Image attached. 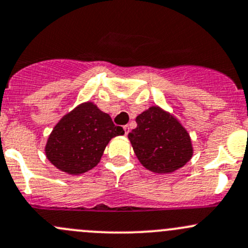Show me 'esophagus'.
<instances>
[{
	"label": "esophagus",
	"mask_w": 248,
	"mask_h": 248,
	"mask_svg": "<svg viewBox=\"0 0 248 248\" xmlns=\"http://www.w3.org/2000/svg\"><path fill=\"white\" fill-rule=\"evenodd\" d=\"M124 134H128V132H129V126L128 124H126V126H124Z\"/></svg>",
	"instance_id": "esophagus-1"
}]
</instances>
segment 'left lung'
Masks as SVG:
<instances>
[{
    "label": "left lung",
    "instance_id": "obj_1",
    "mask_svg": "<svg viewBox=\"0 0 248 248\" xmlns=\"http://www.w3.org/2000/svg\"><path fill=\"white\" fill-rule=\"evenodd\" d=\"M137 128L128 134L135 155L147 170L170 173L183 168L194 155L189 133L160 107H150L137 116Z\"/></svg>",
    "mask_w": 248,
    "mask_h": 248
}]
</instances>
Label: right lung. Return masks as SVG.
<instances>
[{"mask_svg": "<svg viewBox=\"0 0 248 248\" xmlns=\"http://www.w3.org/2000/svg\"><path fill=\"white\" fill-rule=\"evenodd\" d=\"M124 134L109 114L93 102L82 103L54 126L45 146L46 157L61 171L77 176L95 168L108 142Z\"/></svg>", "mask_w": 248, "mask_h": 248, "instance_id": "add662e5", "label": "right lung"}]
</instances>
